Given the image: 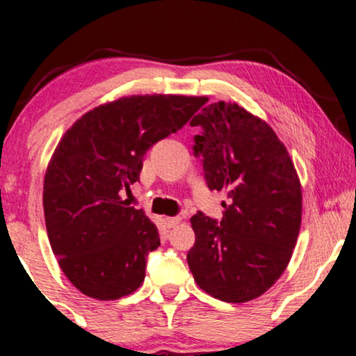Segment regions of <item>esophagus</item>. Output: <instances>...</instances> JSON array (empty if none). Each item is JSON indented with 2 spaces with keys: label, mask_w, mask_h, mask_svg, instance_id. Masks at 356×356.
Instances as JSON below:
<instances>
[{
  "label": "esophagus",
  "mask_w": 356,
  "mask_h": 356,
  "mask_svg": "<svg viewBox=\"0 0 356 356\" xmlns=\"http://www.w3.org/2000/svg\"><path fill=\"white\" fill-rule=\"evenodd\" d=\"M164 222H165V226H168V227H175V226L179 225V222H181V218H179V216L165 218Z\"/></svg>",
  "instance_id": "34e87169"
}]
</instances>
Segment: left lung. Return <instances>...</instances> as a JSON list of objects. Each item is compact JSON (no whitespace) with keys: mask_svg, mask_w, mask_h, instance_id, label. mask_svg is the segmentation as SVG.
<instances>
[{"mask_svg":"<svg viewBox=\"0 0 356 356\" xmlns=\"http://www.w3.org/2000/svg\"><path fill=\"white\" fill-rule=\"evenodd\" d=\"M192 118L210 191H226L222 218L192 216L187 262L197 285L216 300L245 302L285 272L301 226V184L275 131L238 104H208ZM200 106V107H202Z\"/></svg>","mask_w":356,"mask_h":356,"instance_id":"obj_1","label":"left lung"}]
</instances>
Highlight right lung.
<instances>
[{"mask_svg": "<svg viewBox=\"0 0 356 356\" xmlns=\"http://www.w3.org/2000/svg\"><path fill=\"white\" fill-rule=\"evenodd\" d=\"M200 106L202 97H123L84 113L60 140L45 172V226L61 270L83 295L118 300L143 283L146 257L161 245L158 227L120 193L140 181L146 151Z\"/></svg>", "mask_w": 356, "mask_h": 356, "instance_id": "right-lung-1", "label": "right lung"}]
</instances>
